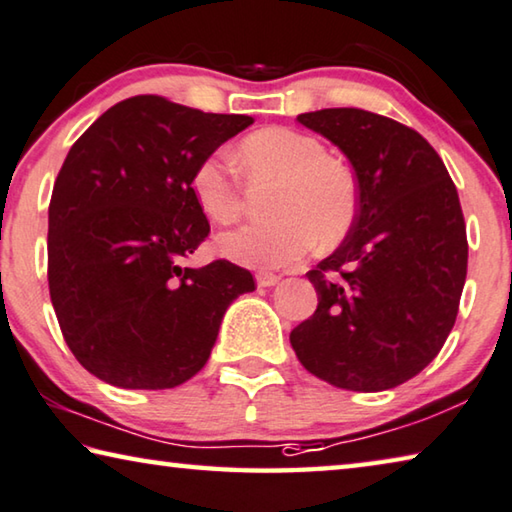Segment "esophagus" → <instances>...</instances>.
<instances>
[{"mask_svg": "<svg viewBox=\"0 0 512 512\" xmlns=\"http://www.w3.org/2000/svg\"><path fill=\"white\" fill-rule=\"evenodd\" d=\"M255 280H257L259 287H273V285H278V282H280V275L259 271V273L255 275Z\"/></svg>", "mask_w": 512, "mask_h": 512, "instance_id": "1", "label": "esophagus"}]
</instances>
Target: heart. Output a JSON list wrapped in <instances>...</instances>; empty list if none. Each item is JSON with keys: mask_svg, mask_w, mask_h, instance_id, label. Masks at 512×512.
Segmentation results:
<instances>
[{"mask_svg": "<svg viewBox=\"0 0 512 512\" xmlns=\"http://www.w3.org/2000/svg\"><path fill=\"white\" fill-rule=\"evenodd\" d=\"M237 164L248 180H280L266 223H248L216 239V248L232 262L253 269H282L296 264L321 243L342 239L355 218L358 189L348 170L330 159L319 139L287 127L259 129L243 139ZM191 191L214 223L239 218L243 191L237 175L218 154L202 159L191 175Z\"/></svg>", "mask_w": 512, "mask_h": 512, "instance_id": "heart-1", "label": "heart"}]
</instances>
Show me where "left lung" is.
Listing matches in <instances>:
<instances>
[{"label": "left lung", "mask_w": 512, "mask_h": 512, "mask_svg": "<svg viewBox=\"0 0 512 512\" xmlns=\"http://www.w3.org/2000/svg\"><path fill=\"white\" fill-rule=\"evenodd\" d=\"M358 177V214L307 278L319 305L291 330L303 367L353 392L405 383L440 353L467 278L456 184L424 136L364 109L300 113Z\"/></svg>", "instance_id": "1"}]
</instances>
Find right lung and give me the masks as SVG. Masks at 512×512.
I'll return each instance as SVG.
<instances>
[{
    "instance_id": "obj_1",
    "label": "right lung",
    "mask_w": 512,
    "mask_h": 512,
    "mask_svg": "<svg viewBox=\"0 0 512 512\" xmlns=\"http://www.w3.org/2000/svg\"><path fill=\"white\" fill-rule=\"evenodd\" d=\"M250 116L205 113L159 95L104 111L54 182L47 280L81 367L123 389H170L205 367L223 314L255 291L250 271L184 259L209 234L191 175Z\"/></svg>"
}]
</instances>
